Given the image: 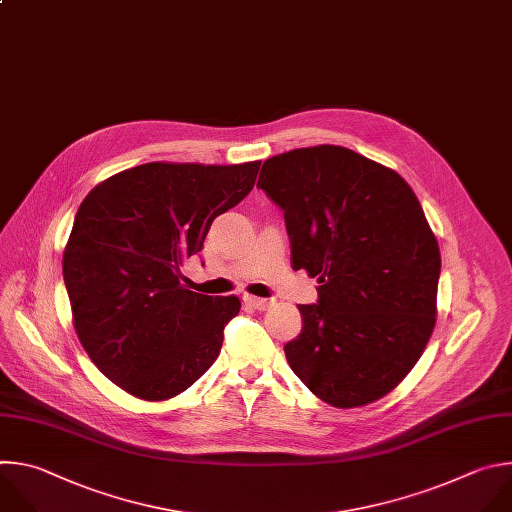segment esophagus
Listing matches in <instances>:
<instances>
[{
  "label": "esophagus",
  "instance_id": "34e87169",
  "mask_svg": "<svg viewBox=\"0 0 512 512\" xmlns=\"http://www.w3.org/2000/svg\"><path fill=\"white\" fill-rule=\"evenodd\" d=\"M244 300L250 306H254V309H258V311H266V309H270V304H272V300L260 298V296H252V294H244Z\"/></svg>",
  "mask_w": 512,
  "mask_h": 512
}]
</instances>
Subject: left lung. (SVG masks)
Here are the masks:
<instances>
[{
	"label": "left lung",
	"instance_id": "left-lung-1",
	"mask_svg": "<svg viewBox=\"0 0 512 512\" xmlns=\"http://www.w3.org/2000/svg\"><path fill=\"white\" fill-rule=\"evenodd\" d=\"M258 187L284 212L292 268L319 282V302L298 304L288 365L341 410L377 401L414 369L436 325L442 258L414 189L339 145L266 159Z\"/></svg>",
	"mask_w": 512,
	"mask_h": 512
}]
</instances>
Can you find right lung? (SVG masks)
I'll return each mask as SVG.
<instances>
[{"instance_id":"add662e5","label":"right lung","mask_w":512,"mask_h":512,"mask_svg":"<svg viewBox=\"0 0 512 512\" xmlns=\"http://www.w3.org/2000/svg\"><path fill=\"white\" fill-rule=\"evenodd\" d=\"M258 169L153 161L100 181L80 203L62 256L72 325L127 393L175 397L218 359L240 298L189 290L181 268L252 191Z\"/></svg>"}]
</instances>
